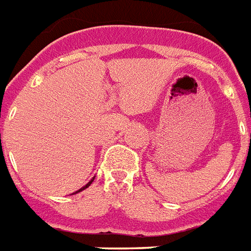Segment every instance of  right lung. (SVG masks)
Segmentation results:
<instances>
[{
  "instance_id": "add662e5",
  "label": "right lung",
  "mask_w": 251,
  "mask_h": 251,
  "mask_svg": "<svg viewBox=\"0 0 251 251\" xmlns=\"http://www.w3.org/2000/svg\"><path fill=\"white\" fill-rule=\"evenodd\" d=\"M93 180H94V177H93V179H92V180H91V181L88 182L87 185H84V186H83V188H81V189H79V190H77V192H75V193H79V192H81V190H84V189H85V188H88V186L91 185L92 182H93Z\"/></svg>"
}]
</instances>
